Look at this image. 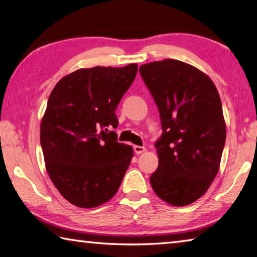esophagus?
I'll use <instances>...</instances> for the list:
<instances>
[{
    "mask_svg": "<svg viewBox=\"0 0 257 257\" xmlns=\"http://www.w3.org/2000/svg\"><path fill=\"white\" fill-rule=\"evenodd\" d=\"M133 149H134V152H136L137 155H141V154H143V152L146 151V148L145 147H141V146H134Z\"/></svg>",
    "mask_w": 257,
    "mask_h": 257,
    "instance_id": "1",
    "label": "esophagus"
}]
</instances>
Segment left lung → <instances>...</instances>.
I'll use <instances>...</instances> for the list:
<instances>
[{
	"label": "left lung",
	"mask_w": 257,
	"mask_h": 257,
	"mask_svg": "<svg viewBox=\"0 0 257 257\" xmlns=\"http://www.w3.org/2000/svg\"><path fill=\"white\" fill-rule=\"evenodd\" d=\"M140 74L163 127L151 186L168 204L188 205L205 194L220 167L226 123L218 90L203 72L177 60L143 64Z\"/></svg>",
	"instance_id": "obj_1"
}]
</instances>
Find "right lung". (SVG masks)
I'll return each instance as SVG.
<instances>
[{
	"label": "right lung",
	"mask_w": 257,
	"mask_h": 257,
	"mask_svg": "<svg viewBox=\"0 0 257 257\" xmlns=\"http://www.w3.org/2000/svg\"><path fill=\"white\" fill-rule=\"evenodd\" d=\"M138 64L80 69L62 78L40 124L46 170L54 185L79 208H96L118 191L133 157L117 142L115 111L136 79Z\"/></svg>",
	"instance_id": "obj_1"
}]
</instances>
